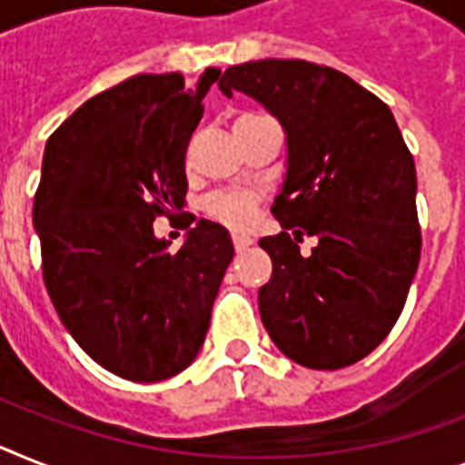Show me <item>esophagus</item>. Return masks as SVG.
<instances>
[{
	"mask_svg": "<svg viewBox=\"0 0 465 465\" xmlns=\"http://www.w3.org/2000/svg\"><path fill=\"white\" fill-rule=\"evenodd\" d=\"M232 244H235V252L240 254V252H244L247 247H252V244H254V240L247 235H232Z\"/></svg>",
	"mask_w": 465,
	"mask_h": 465,
	"instance_id": "34e87169",
	"label": "esophagus"
}]
</instances>
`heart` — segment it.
Returning a JSON list of instances; mask_svg holds the SVG:
<instances>
[{"label": "heart", "mask_w": 465, "mask_h": 465, "mask_svg": "<svg viewBox=\"0 0 465 465\" xmlns=\"http://www.w3.org/2000/svg\"><path fill=\"white\" fill-rule=\"evenodd\" d=\"M259 202V194L254 190H225L216 192L206 197L204 213L218 223L228 225V228L242 230L247 228L254 213V206Z\"/></svg>", "instance_id": "b5f03b06"}]
</instances>
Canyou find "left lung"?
<instances>
[{"label":"left lung","mask_w":465,"mask_h":465,"mask_svg":"<svg viewBox=\"0 0 465 465\" xmlns=\"http://www.w3.org/2000/svg\"><path fill=\"white\" fill-rule=\"evenodd\" d=\"M218 87L266 106L287 133V173L261 237L273 275L259 290L275 347L316 371L361 361L397 323L420 259L416 163L392 111L321 64L261 59L230 66ZM304 234L319 237L309 257Z\"/></svg>","instance_id":"8db88e82"}]
</instances>
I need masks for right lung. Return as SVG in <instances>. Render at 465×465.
<instances>
[{"mask_svg":"<svg viewBox=\"0 0 465 465\" xmlns=\"http://www.w3.org/2000/svg\"><path fill=\"white\" fill-rule=\"evenodd\" d=\"M218 75H133L73 111L45 147L33 204L45 287L73 340L118 378L159 382L194 361L235 254L209 221L178 252L154 235L159 216L194 221L179 213L185 154Z\"/></svg>","mask_w":465,"mask_h":465,"instance_id":"1","label":"right lung"}]
</instances>
